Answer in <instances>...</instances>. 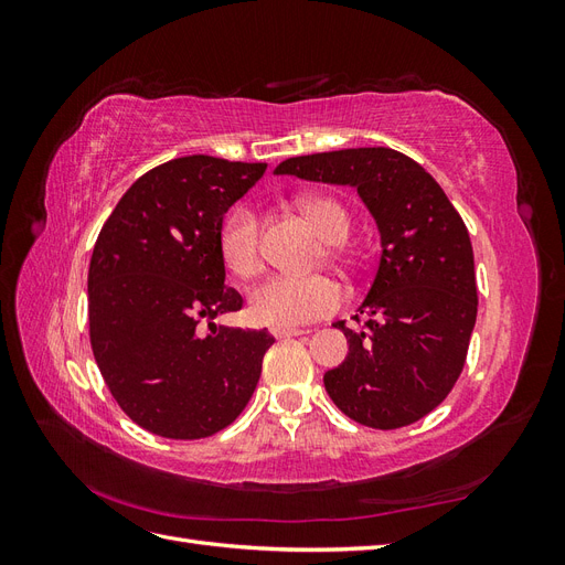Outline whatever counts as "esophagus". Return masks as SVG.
<instances>
[{"mask_svg": "<svg viewBox=\"0 0 565 565\" xmlns=\"http://www.w3.org/2000/svg\"><path fill=\"white\" fill-rule=\"evenodd\" d=\"M270 334L276 339H287V337H301V334H309V330H301V328H273Z\"/></svg>", "mask_w": 565, "mask_h": 565, "instance_id": "obj_1", "label": "esophagus"}]
</instances>
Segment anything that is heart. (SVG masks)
Masks as SVG:
<instances>
[{"label":"heart","mask_w":565,"mask_h":565,"mask_svg":"<svg viewBox=\"0 0 565 565\" xmlns=\"http://www.w3.org/2000/svg\"><path fill=\"white\" fill-rule=\"evenodd\" d=\"M301 210L313 221V226L328 243L347 241L351 218L344 204L332 195H303ZM218 256L224 266L237 278H252L262 270V237L259 216L249 204H237L228 212L218 228ZM344 289L330 276H295L276 273L262 280L249 292V316L254 322L268 328H299L332 316Z\"/></svg>","instance_id":"obj_1"}]
</instances>
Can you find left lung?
<instances>
[{"instance_id": "left-lung-1", "label": "left lung", "mask_w": 565, "mask_h": 565, "mask_svg": "<svg viewBox=\"0 0 565 565\" xmlns=\"http://www.w3.org/2000/svg\"><path fill=\"white\" fill-rule=\"evenodd\" d=\"M276 174L353 185L377 221L382 259L358 309L365 324H334L349 355L324 372V388L358 424H415L446 401L467 361L478 292L465 221L422 164L391 148L289 158Z\"/></svg>"}]
</instances>
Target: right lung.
Returning a JSON list of instances; mask_svg holds the SVG:
<instances>
[{
  "label": "right lung",
  "instance_id": "add662e5",
  "mask_svg": "<svg viewBox=\"0 0 565 565\" xmlns=\"http://www.w3.org/2000/svg\"><path fill=\"white\" fill-rule=\"evenodd\" d=\"M264 172V162L169 160L136 179L98 233L89 264L92 351L117 405L150 434L214 436L243 413L259 382L276 339L212 320L243 309L237 289L224 285L216 241L231 204Z\"/></svg>",
  "mask_w": 565,
  "mask_h": 565
}]
</instances>
